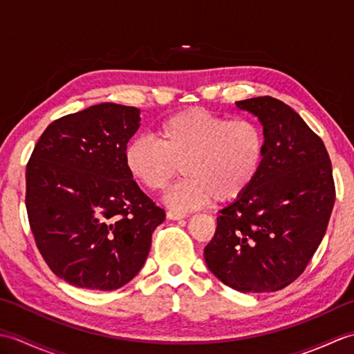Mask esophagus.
<instances>
[{
    "mask_svg": "<svg viewBox=\"0 0 354 354\" xmlns=\"http://www.w3.org/2000/svg\"><path fill=\"white\" fill-rule=\"evenodd\" d=\"M187 214L185 213H178V212H167V219L170 221H179V219H185Z\"/></svg>",
    "mask_w": 354,
    "mask_h": 354,
    "instance_id": "obj_1",
    "label": "esophagus"
}]
</instances>
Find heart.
<instances>
[{
    "label": "heart",
    "instance_id": "heart-1",
    "mask_svg": "<svg viewBox=\"0 0 354 354\" xmlns=\"http://www.w3.org/2000/svg\"><path fill=\"white\" fill-rule=\"evenodd\" d=\"M266 155V138L252 120L189 108L158 126L156 141L132 140L124 150L129 175L149 192L160 193L179 175L167 202L178 209L202 207L214 199L228 204L251 189Z\"/></svg>",
    "mask_w": 354,
    "mask_h": 354
}]
</instances>
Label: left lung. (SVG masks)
Returning <instances> with one entry per match:
<instances>
[{
    "mask_svg": "<svg viewBox=\"0 0 354 354\" xmlns=\"http://www.w3.org/2000/svg\"><path fill=\"white\" fill-rule=\"evenodd\" d=\"M257 115L266 155L255 183L221 209L205 250L208 269L239 292H275L304 272L326 234L335 204L324 142L274 97L236 102Z\"/></svg>",
    "mask_w": 354,
    "mask_h": 354,
    "instance_id": "obj_1",
    "label": "left lung"
}]
</instances>
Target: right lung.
I'll list each match as a JSON object with an SVG mask.
<instances>
[{"mask_svg": "<svg viewBox=\"0 0 354 354\" xmlns=\"http://www.w3.org/2000/svg\"><path fill=\"white\" fill-rule=\"evenodd\" d=\"M140 109L100 103L50 123L26 170V208L37 250L76 288L115 290L145 265L165 213L124 165Z\"/></svg>", "mask_w": 354, "mask_h": 354, "instance_id": "right-lung-1", "label": "right lung"}]
</instances>
